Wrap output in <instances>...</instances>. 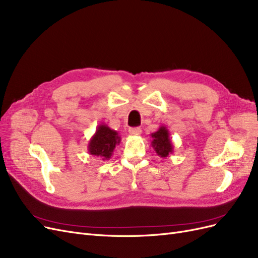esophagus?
I'll return each mask as SVG.
<instances>
[{
    "mask_svg": "<svg viewBox=\"0 0 258 258\" xmlns=\"http://www.w3.org/2000/svg\"><path fill=\"white\" fill-rule=\"evenodd\" d=\"M128 133L132 136H138V135L142 134V130L139 128V127H131L128 130Z\"/></svg>",
    "mask_w": 258,
    "mask_h": 258,
    "instance_id": "esophagus-1",
    "label": "esophagus"
}]
</instances>
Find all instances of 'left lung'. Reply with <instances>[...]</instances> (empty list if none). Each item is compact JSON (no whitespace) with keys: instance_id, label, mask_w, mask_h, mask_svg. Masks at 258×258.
Returning <instances> with one entry per match:
<instances>
[{"instance_id":"obj_1","label":"left lung","mask_w":258,"mask_h":258,"mask_svg":"<svg viewBox=\"0 0 258 258\" xmlns=\"http://www.w3.org/2000/svg\"><path fill=\"white\" fill-rule=\"evenodd\" d=\"M151 146L159 157L166 159L174 151V146L170 137V132L165 125H161L159 130L151 134Z\"/></svg>"}]
</instances>
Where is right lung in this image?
Returning <instances> with one entry per match:
<instances>
[{
    "mask_svg": "<svg viewBox=\"0 0 258 258\" xmlns=\"http://www.w3.org/2000/svg\"><path fill=\"white\" fill-rule=\"evenodd\" d=\"M121 142V137L117 132L110 128L107 124H99L95 134L91 137L87 145V150L90 154L100 158L102 161L109 160L112 153Z\"/></svg>",
    "mask_w": 258,
    "mask_h": 258,
    "instance_id": "right-lung-1",
    "label": "right lung"
}]
</instances>
